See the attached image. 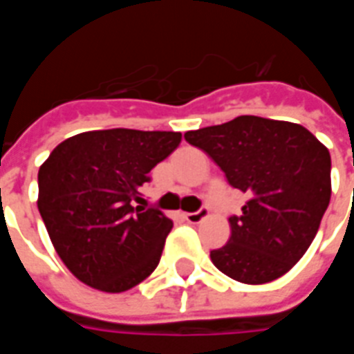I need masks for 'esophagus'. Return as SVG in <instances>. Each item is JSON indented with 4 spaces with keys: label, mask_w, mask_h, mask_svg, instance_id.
I'll return each instance as SVG.
<instances>
[{
    "label": "esophagus",
    "mask_w": 354,
    "mask_h": 354,
    "mask_svg": "<svg viewBox=\"0 0 354 354\" xmlns=\"http://www.w3.org/2000/svg\"><path fill=\"white\" fill-rule=\"evenodd\" d=\"M207 214H208V208L201 207L197 212H187V214H185V220H187L189 223H199L203 218H207Z\"/></svg>",
    "instance_id": "34e87169"
}]
</instances>
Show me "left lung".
<instances>
[{
	"instance_id": "1",
	"label": "left lung",
	"mask_w": 354,
	"mask_h": 354,
	"mask_svg": "<svg viewBox=\"0 0 354 354\" xmlns=\"http://www.w3.org/2000/svg\"><path fill=\"white\" fill-rule=\"evenodd\" d=\"M184 138L248 199L230 218V241L210 252L212 263L245 284L288 273L311 246L330 203L326 146L301 124L256 115L187 131Z\"/></svg>"
}]
</instances>
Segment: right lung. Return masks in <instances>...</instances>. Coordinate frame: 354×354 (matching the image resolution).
Masks as SVG:
<instances>
[{
  "instance_id": "add662e5",
  "label": "right lung",
  "mask_w": 354,
  "mask_h": 354,
  "mask_svg": "<svg viewBox=\"0 0 354 354\" xmlns=\"http://www.w3.org/2000/svg\"><path fill=\"white\" fill-rule=\"evenodd\" d=\"M180 142V132L88 131L58 144L39 167V214L81 282L117 294L153 273L172 220L142 207L140 192Z\"/></svg>"
}]
</instances>
